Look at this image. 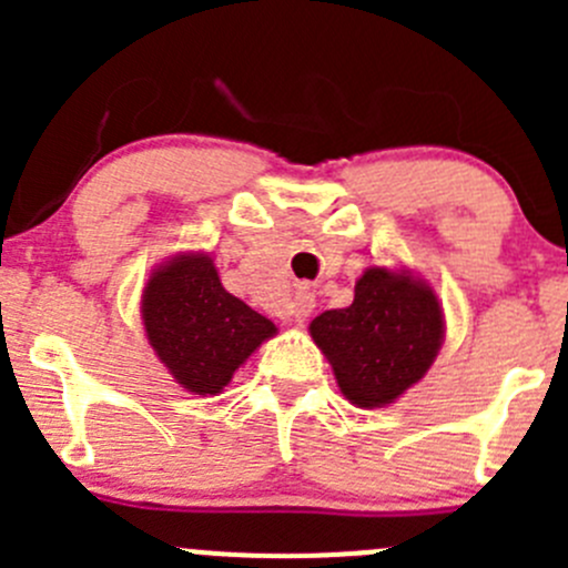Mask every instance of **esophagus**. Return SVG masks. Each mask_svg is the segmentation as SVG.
Segmentation results:
<instances>
[{"label": "esophagus", "instance_id": "1", "mask_svg": "<svg viewBox=\"0 0 568 568\" xmlns=\"http://www.w3.org/2000/svg\"><path fill=\"white\" fill-rule=\"evenodd\" d=\"M313 307H316V296H313V291L302 288V291H296L294 302H291L288 316H294V321H300L302 324V321H307V316H311Z\"/></svg>", "mask_w": 568, "mask_h": 568}]
</instances>
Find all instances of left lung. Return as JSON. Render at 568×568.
<instances>
[{
    "label": "left lung",
    "instance_id": "obj_1",
    "mask_svg": "<svg viewBox=\"0 0 568 568\" xmlns=\"http://www.w3.org/2000/svg\"><path fill=\"white\" fill-rule=\"evenodd\" d=\"M311 335L329 359L341 393L363 409L387 406L426 376L445 337L432 285L409 272L371 266L354 302L313 318Z\"/></svg>",
    "mask_w": 568,
    "mask_h": 568
}]
</instances>
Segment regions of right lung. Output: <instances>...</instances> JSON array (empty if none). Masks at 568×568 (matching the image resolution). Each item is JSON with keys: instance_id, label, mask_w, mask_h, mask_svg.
Here are the masks:
<instances>
[{"instance_id": "add662e5", "label": "right lung", "mask_w": 568, "mask_h": 568, "mask_svg": "<svg viewBox=\"0 0 568 568\" xmlns=\"http://www.w3.org/2000/svg\"><path fill=\"white\" fill-rule=\"evenodd\" d=\"M148 343L183 390L216 395L239 365L277 335L266 316L227 294L205 252H183L153 268L142 291Z\"/></svg>"}]
</instances>
